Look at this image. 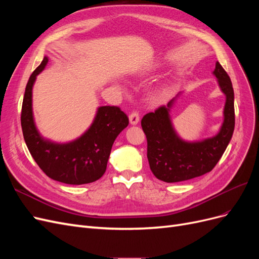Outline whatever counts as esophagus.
Returning a JSON list of instances; mask_svg holds the SVG:
<instances>
[{
	"label": "esophagus",
	"mask_w": 259,
	"mask_h": 259,
	"mask_svg": "<svg viewBox=\"0 0 259 259\" xmlns=\"http://www.w3.org/2000/svg\"><path fill=\"white\" fill-rule=\"evenodd\" d=\"M139 122V114L137 111H133L131 114H130V123L132 125H136L138 124Z\"/></svg>",
	"instance_id": "obj_1"
}]
</instances>
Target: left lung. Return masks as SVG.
I'll return each mask as SVG.
<instances>
[{
  "label": "left lung",
  "instance_id": "left-lung-1",
  "mask_svg": "<svg viewBox=\"0 0 259 259\" xmlns=\"http://www.w3.org/2000/svg\"><path fill=\"white\" fill-rule=\"evenodd\" d=\"M213 74L226 96L224 122L213 137L187 142L176 133L170 119L175 98L167 106L147 113L142 127L147 137V158L153 175L165 183H178L204 175L215 167L230 143L234 130V93L229 75L217 61Z\"/></svg>",
  "mask_w": 259,
  "mask_h": 259
}]
</instances>
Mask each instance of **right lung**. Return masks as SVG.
Here are the masks:
<instances>
[{
	"instance_id": "obj_1",
	"label": "right lung",
	"mask_w": 259,
	"mask_h": 259,
	"mask_svg": "<svg viewBox=\"0 0 259 259\" xmlns=\"http://www.w3.org/2000/svg\"><path fill=\"white\" fill-rule=\"evenodd\" d=\"M49 62L45 56L30 75L21 109V127L32 158L50 178L68 185L96 182L105 174L109 155L117 135L128 125V117L119 107L97 109L89 130L72 142L59 144L44 138L37 131L32 110V89Z\"/></svg>"
}]
</instances>
